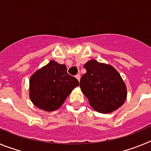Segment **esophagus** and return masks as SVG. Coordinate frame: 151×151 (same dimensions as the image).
I'll use <instances>...</instances> for the list:
<instances>
[{
	"label": "esophagus",
	"instance_id": "obj_1",
	"mask_svg": "<svg viewBox=\"0 0 151 151\" xmlns=\"http://www.w3.org/2000/svg\"><path fill=\"white\" fill-rule=\"evenodd\" d=\"M76 78H77V79L78 80V82H79L80 80V78H81V76H80V74H77L76 76Z\"/></svg>",
	"mask_w": 151,
	"mask_h": 151
}]
</instances>
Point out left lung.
<instances>
[{
  "instance_id": "1",
  "label": "left lung",
  "mask_w": 151,
  "mask_h": 151,
  "mask_svg": "<svg viewBox=\"0 0 151 151\" xmlns=\"http://www.w3.org/2000/svg\"><path fill=\"white\" fill-rule=\"evenodd\" d=\"M86 73L80 88L96 111L108 113L122 106L127 96L126 86L113 66L91 60L84 65Z\"/></svg>"
}]
</instances>
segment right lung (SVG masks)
Wrapping results in <instances>:
<instances>
[{
  "mask_svg": "<svg viewBox=\"0 0 151 151\" xmlns=\"http://www.w3.org/2000/svg\"><path fill=\"white\" fill-rule=\"evenodd\" d=\"M29 83L31 101L45 111L58 109L73 89L79 85L77 78L68 74L65 65L54 60L33 74Z\"/></svg>",
  "mask_w": 151,
  "mask_h": 151,
  "instance_id": "1",
  "label": "right lung"
}]
</instances>
